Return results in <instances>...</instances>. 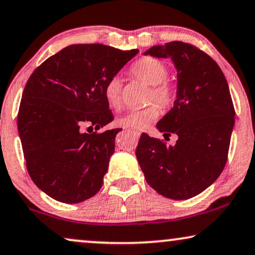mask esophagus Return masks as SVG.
Listing matches in <instances>:
<instances>
[{
  "label": "esophagus",
  "mask_w": 255,
  "mask_h": 255,
  "mask_svg": "<svg viewBox=\"0 0 255 255\" xmlns=\"http://www.w3.org/2000/svg\"><path fill=\"white\" fill-rule=\"evenodd\" d=\"M128 131L130 132V133L133 134V135H135V137H137V138L140 137V132H139V131H134V130H128Z\"/></svg>",
  "instance_id": "1"
}]
</instances>
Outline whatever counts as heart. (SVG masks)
Instances as JSON below:
<instances>
[{"mask_svg": "<svg viewBox=\"0 0 255 255\" xmlns=\"http://www.w3.org/2000/svg\"><path fill=\"white\" fill-rule=\"evenodd\" d=\"M131 73L134 78L151 86L148 92V102H154L161 109H168L175 103L177 88L173 82L167 80L168 68L162 61L155 58L146 57L138 60L132 66ZM104 99L113 109H120L123 102V88L118 76H113L104 86ZM159 108L152 104L139 110H130L123 116L117 118L116 123L122 128L142 130L148 124L158 120Z\"/></svg>", "mask_w": 255, "mask_h": 255, "instance_id": "1", "label": "heart"}]
</instances>
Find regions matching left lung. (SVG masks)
<instances>
[{"mask_svg":"<svg viewBox=\"0 0 255 255\" xmlns=\"http://www.w3.org/2000/svg\"><path fill=\"white\" fill-rule=\"evenodd\" d=\"M172 59L177 71V97L156 124L165 135L176 134L174 146L142 133L135 155L147 183L172 200H188L217 180L228 160L235 125V107L222 69L194 45L170 41L146 52Z\"/></svg>","mask_w":255,"mask_h":255,"instance_id":"1","label":"left lung"}]
</instances>
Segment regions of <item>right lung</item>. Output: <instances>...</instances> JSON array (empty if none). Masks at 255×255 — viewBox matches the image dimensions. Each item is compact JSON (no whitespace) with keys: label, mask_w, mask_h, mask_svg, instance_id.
<instances>
[{"label":"right lung","mask_w":255,"mask_h":255,"mask_svg":"<svg viewBox=\"0 0 255 255\" xmlns=\"http://www.w3.org/2000/svg\"><path fill=\"white\" fill-rule=\"evenodd\" d=\"M138 52L71 45L46 59L27 80L17 127L29 175L50 197L80 203L102 187L122 128L83 130H99L114 120L104 86Z\"/></svg>","instance_id":"1"}]
</instances>
